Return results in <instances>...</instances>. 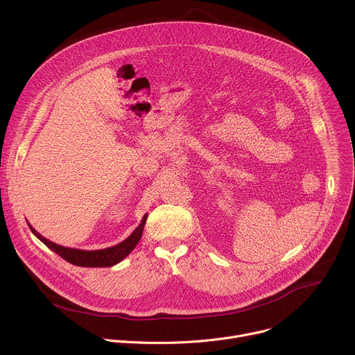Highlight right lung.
<instances>
[{
	"label": "right lung",
	"instance_id": "add662e5",
	"mask_svg": "<svg viewBox=\"0 0 355 355\" xmlns=\"http://www.w3.org/2000/svg\"><path fill=\"white\" fill-rule=\"evenodd\" d=\"M147 219V214L143 216L140 225L132 232L129 237H126L123 241H121L116 245L108 247V248H101V250H80V248H71L64 247L60 244H56L53 241L47 240L40 233H37L32 225L28 222L29 229L32 233L50 250L55 251L62 259H64L67 263L78 266V267H112L118 263H121L125 257L130 254V251L136 247L139 240L141 239L144 223Z\"/></svg>",
	"mask_w": 355,
	"mask_h": 355
}]
</instances>
